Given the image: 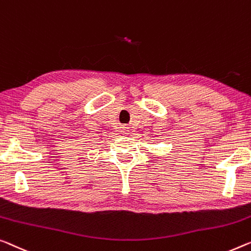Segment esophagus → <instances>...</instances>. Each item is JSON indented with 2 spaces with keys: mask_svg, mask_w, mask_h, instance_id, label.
Listing matches in <instances>:
<instances>
[{
  "mask_svg": "<svg viewBox=\"0 0 251 251\" xmlns=\"http://www.w3.org/2000/svg\"><path fill=\"white\" fill-rule=\"evenodd\" d=\"M123 130H124V133H125V134H128V132H129V130H128V127H123Z\"/></svg>",
  "mask_w": 251,
  "mask_h": 251,
  "instance_id": "esophagus-1",
  "label": "esophagus"
}]
</instances>
